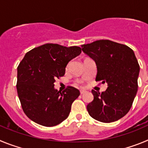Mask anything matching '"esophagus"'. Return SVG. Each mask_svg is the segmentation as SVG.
I'll return each instance as SVG.
<instances>
[{
	"label": "esophagus",
	"mask_w": 148,
	"mask_h": 148,
	"mask_svg": "<svg viewBox=\"0 0 148 148\" xmlns=\"http://www.w3.org/2000/svg\"><path fill=\"white\" fill-rule=\"evenodd\" d=\"M84 92H85V90H80V93L82 94H82L84 93Z\"/></svg>",
	"instance_id": "1"
}]
</instances>
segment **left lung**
I'll return each instance as SVG.
<instances>
[{
	"label": "left lung",
	"mask_w": 148,
	"mask_h": 148,
	"mask_svg": "<svg viewBox=\"0 0 148 148\" xmlns=\"http://www.w3.org/2000/svg\"><path fill=\"white\" fill-rule=\"evenodd\" d=\"M82 51L97 66L96 82L108 83L101 93L92 90L94 99L87 109L97 121L113 122L129 112L138 90L140 67L129 47L110 40H95L82 45Z\"/></svg>",
	"instance_id": "left-lung-1"
}]
</instances>
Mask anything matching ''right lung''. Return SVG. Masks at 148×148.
Listing matches in <instances>:
<instances>
[{
    "mask_svg": "<svg viewBox=\"0 0 148 148\" xmlns=\"http://www.w3.org/2000/svg\"><path fill=\"white\" fill-rule=\"evenodd\" d=\"M82 48L46 44L26 53L18 66L17 92L22 109L38 125L53 127L69 116L79 90L67 87L62 92L55 89L56 78L64 76L65 68L79 56Z\"/></svg>",
    "mask_w": 148,
    "mask_h": 148,
    "instance_id": "1",
    "label": "right lung"
}]
</instances>
